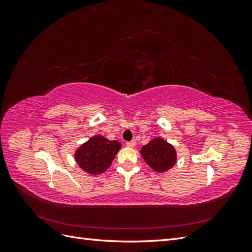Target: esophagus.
I'll return each mask as SVG.
<instances>
[{
	"instance_id": "1",
	"label": "esophagus",
	"mask_w": 252,
	"mask_h": 252,
	"mask_svg": "<svg viewBox=\"0 0 252 252\" xmlns=\"http://www.w3.org/2000/svg\"><path fill=\"white\" fill-rule=\"evenodd\" d=\"M135 144H136L135 140H132V141H130V142H126V146H127V147H130V148H132V147H134V146H135Z\"/></svg>"
}]
</instances>
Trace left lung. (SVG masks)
<instances>
[{
	"mask_svg": "<svg viewBox=\"0 0 252 252\" xmlns=\"http://www.w3.org/2000/svg\"><path fill=\"white\" fill-rule=\"evenodd\" d=\"M141 155L145 162L157 172L167 171L177 161V152L172 145L161 138L154 139L143 146Z\"/></svg>",
	"mask_w": 252,
	"mask_h": 252,
	"instance_id": "left-lung-1",
	"label": "left lung"
}]
</instances>
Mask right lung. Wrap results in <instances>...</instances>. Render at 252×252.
Listing matches in <instances>:
<instances>
[{"instance_id": "right-lung-1", "label": "right lung", "mask_w": 252, "mask_h": 252, "mask_svg": "<svg viewBox=\"0 0 252 252\" xmlns=\"http://www.w3.org/2000/svg\"><path fill=\"white\" fill-rule=\"evenodd\" d=\"M121 149L118 141H109L102 135H95L75 151V161L81 168L90 174L104 172Z\"/></svg>"}]
</instances>
